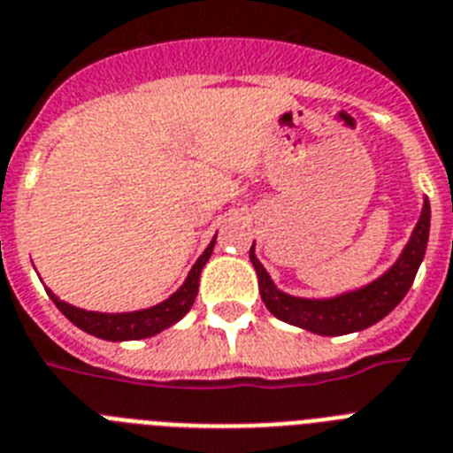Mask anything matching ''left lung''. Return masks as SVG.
Masks as SVG:
<instances>
[{"label": "left lung", "mask_w": 453, "mask_h": 453, "mask_svg": "<svg viewBox=\"0 0 453 453\" xmlns=\"http://www.w3.org/2000/svg\"><path fill=\"white\" fill-rule=\"evenodd\" d=\"M428 227H431V204L426 200L419 223L414 227L412 237H410L408 246H405L396 265L382 279L373 280L362 290L349 292V295L336 299H325V302L290 297V295L276 290V285L272 283L269 273L265 272V267L253 253V246H250L249 256L257 272L262 302L269 309V313L276 315L279 320L309 329V332L320 334V336L362 332L366 326L382 320L387 313H391L401 303V299L408 295L414 283V276H417V269L424 260V253H426Z\"/></svg>", "instance_id": "left-lung-1"}]
</instances>
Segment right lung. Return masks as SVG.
<instances>
[{
    "label": "right lung",
    "instance_id": "right-lung-1",
    "mask_svg": "<svg viewBox=\"0 0 453 453\" xmlns=\"http://www.w3.org/2000/svg\"><path fill=\"white\" fill-rule=\"evenodd\" d=\"M216 239L207 246L203 256L197 257L193 265L191 273L186 283L181 285L180 290L174 292L173 297L165 299L163 303L154 306V309L144 311H133V313H94V311H82L75 309L71 303L57 299L50 290V299L55 306L66 315L68 320L80 326L82 332L91 334V336L105 338V341H138V338H150L154 334L168 329L177 320H181L188 311H191L193 302H196L197 285H200V272H203L204 262L209 260L211 250H214Z\"/></svg>",
    "mask_w": 453,
    "mask_h": 453
}]
</instances>
